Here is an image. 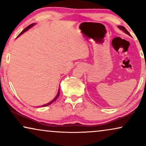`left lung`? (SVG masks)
<instances>
[{"mask_svg": "<svg viewBox=\"0 0 146 146\" xmlns=\"http://www.w3.org/2000/svg\"><path fill=\"white\" fill-rule=\"evenodd\" d=\"M118 27H119V28L120 29H121V30H123V32H124L125 33V34H128L129 36H130V34H129V32L127 30L126 28H125V27H123V26H121V25H118Z\"/></svg>", "mask_w": 146, "mask_h": 146, "instance_id": "8db88e82", "label": "left lung"}]
</instances>
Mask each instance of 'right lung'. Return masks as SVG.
<instances>
[{"mask_svg":"<svg viewBox=\"0 0 146 146\" xmlns=\"http://www.w3.org/2000/svg\"><path fill=\"white\" fill-rule=\"evenodd\" d=\"M35 25V23H32V24H31V25H29V26H27V27H25V29H23V31H22V32H21V33H20V34H19V36H18L17 37H19V36H20V35H21L22 34H23V33L24 32H26V31L27 30H28V29H29V28H31V27H32V26H34V25ZM59 94H60V89H58V94H57V95L56 96V97H55L54 98V99H53L52 100V101H50V102L49 103H48V104H44V105H42V106H41V107H44V106H48V105H50V104H52V102H54V101L55 100H56L57 99V98H58V96H59Z\"/></svg>","mask_w":146,"mask_h":146,"instance_id":"right-lung-1","label":"right lung"}]
</instances>
